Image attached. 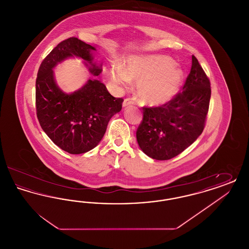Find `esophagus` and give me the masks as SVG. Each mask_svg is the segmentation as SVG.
Returning a JSON list of instances; mask_svg holds the SVG:
<instances>
[{
	"mask_svg": "<svg viewBox=\"0 0 249 249\" xmlns=\"http://www.w3.org/2000/svg\"><path fill=\"white\" fill-rule=\"evenodd\" d=\"M131 105H133V101H132L131 99H130V98H127V99L124 100V102H123V104H122V107H128L131 106Z\"/></svg>",
	"mask_w": 249,
	"mask_h": 249,
	"instance_id": "obj_1",
	"label": "esophagus"
}]
</instances>
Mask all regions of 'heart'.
<instances>
[{
  "label": "heart",
  "mask_w": 249,
  "mask_h": 249,
  "mask_svg": "<svg viewBox=\"0 0 249 249\" xmlns=\"http://www.w3.org/2000/svg\"><path fill=\"white\" fill-rule=\"evenodd\" d=\"M112 81L129 87L131 80L138 81L136 95L146 106L159 107L172 101L182 89L184 70L164 55L135 56L128 59L125 68L116 66L110 71Z\"/></svg>",
  "instance_id": "b5f03b06"
}]
</instances>
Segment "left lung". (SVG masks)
<instances>
[{"label": "left lung", "instance_id": "obj_1", "mask_svg": "<svg viewBox=\"0 0 249 249\" xmlns=\"http://www.w3.org/2000/svg\"><path fill=\"white\" fill-rule=\"evenodd\" d=\"M210 97V81L192 56L182 91L162 107L142 108L143 118L136 131L142 152L157 160H167L188 148L203 130Z\"/></svg>", "mask_w": 249, "mask_h": 249}]
</instances>
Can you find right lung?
I'll use <instances>...</instances> for the list:
<instances>
[{
	"mask_svg": "<svg viewBox=\"0 0 249 249\" xmlns=\"http://www.w3.org/2000/svg\"><path fill=\"white\" fill-rule=\"evenodd\" d=\"M96 48L71 37L59 43L40 65L36 79V111L39 123L56 145L70 154L86 153L101 142L111 118L120 112L122 98H115L104 83L89 78L67 93L57 85L54 69L65 59H83L89 72L98 76L102 63H94Z\"/></svg>",
	"mask_w": 249,
	"mask_h": 249,
	"instance_id": "add662e5",
	"label": "right lung"
}]
</instances>
